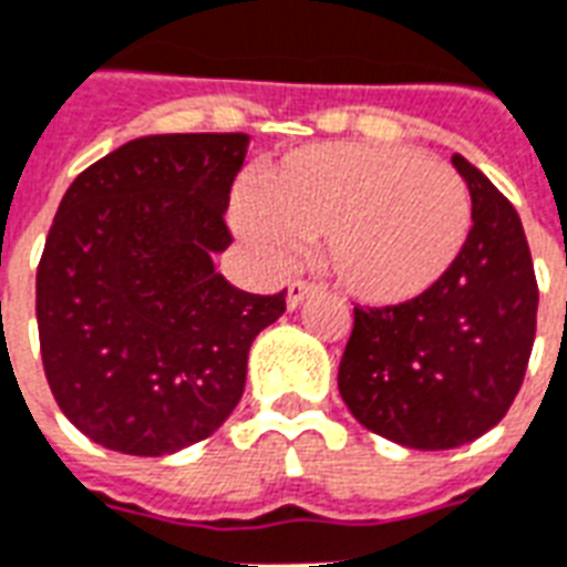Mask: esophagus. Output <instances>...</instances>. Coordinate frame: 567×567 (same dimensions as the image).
Segmentation results:
<instances>
[{"mask_svg":"<svg viewBox=\"0 0 567 567\" xmlns=\"http://www.w3.org/2000/svg\"><path fill=\"white\" fill-rule=\"evenodd\" d=\"M310 296H313V287H310V284H305V280H292L287 287V307L289 310H296V307L305 305Z\"/></svg>","mask_w":567,"mask_h":567,"instance_id":"obj_1","label":"esophagus"}]
</instances>
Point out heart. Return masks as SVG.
I'll return each mask as SVG.
<instances>
[{
  "label": "heart",
  "mask_w": 567,
  "mask_h": 567,
  "mask_svg": "<svg viewBox=\"0 0 567 567\" xmlns=\"http://www.w3.org/2000/svg\"><path fill=\"white\" fill-rule=\"evenodd\" d=\"M473 206L443 162L399 144L333 142L289 153L234 204V227L271 266L322 236L333 280L370 307L411 305L462 257Z\"/></svg>",
  "instance_id": "1"
}]
</instances>
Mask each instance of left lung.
I'll return each mask as SVG.
<instances>
[{
	"label": "left lung",
	"instance_id": "1",
	"mask_svg": "<svg viewBox=\"0 0 567 567\" xmlns=\"http://www.w3.org/2000/svg\"><path fill=\"white\" fill-rule=\"evenodd\" d=\"M473 227L450 275L402 307H354L340 396L363 429L408 450H455L506 416L535 340L533 257L515 206L464 156Z\"/></svg>",
	"mask_w": 567,
	"mask_h": 567
}]
</instances>
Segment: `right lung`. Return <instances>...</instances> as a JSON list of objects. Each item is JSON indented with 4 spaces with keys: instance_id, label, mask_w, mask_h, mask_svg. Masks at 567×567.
Listing matches in <instances>:
<instances>
[{
    "instance_id": "1",
    "label": "right lung",
    "mask_w": 567,
    "mask_h": 567,
    "mask_svg": "<svg viewBox=\"0 0 567 567\" xmlns=\"http://www.w3.org/2000/svg\"><path fill=\"white\" fill-rule=\"evenodd\" d=\"M248 153L243 133L142 135L79 174L38 266L47 381L79 432L124 455H171L234 414L254 337L284 292L215 271Z\"/></svg>"
}]
</instances>
